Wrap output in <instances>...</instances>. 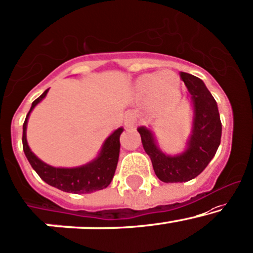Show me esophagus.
<instances>
[{
	"label": "esophagus",
	"instance_id": "esophagus-1",
	"mask_svg": "<svg viewBox=\"0 0 253 253\" xmlns=\"http://www.w3.org/2000/svg\"><path fill=\"white\" fill-rule=\"evenodd\" d=\"M135 121H137V119H135L134 114L131 113V112H127L125 114V119H124V124H125V127H126L127 129H133L135 127Z\"/></svg>",
	"mask_w": 253,
	"mask_h": 253
}]
</instances>
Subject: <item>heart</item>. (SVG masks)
<instances>
[{
    "label": "heart",
    "instance_id": "b5f03b06",
    "mask_svg": "<svg viewBox=\"0 0 253 253\" xmlns=\"http://www.w3.org/2000/svg\"><path fill=\"white\" fill-rule=\"evenodd\" d=\"M180 92V82L171 71L141 74L134 80L132 95L137 101L146 99L149 110L160 113L175 103Z\"/></svg>",
    "mask_w": 253,
    "mask_h": 253
}]
</instances>
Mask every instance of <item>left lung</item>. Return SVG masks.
Returning <instances> with one entry per match:
<instances>
[{
  "instance_id": "left-lung-1",
  "label": "left lung",
  "mask_w": 253,
  "mask_h": 253,
  "mask_svg": "<svg viewBox=\"0 0 253 253\" xmlns=\"http://www.w3.org/2000/svg\"><path fill=\"white\" fill-rule=\"evenodd\" d=\"M192 110L191 133L185 148L176 155H168L158 146L152 127L140 126L137 131L151 160L155 174L163 182H186L198 176L215 156L221 143L222 125L217 103L203 80L181 72Z\"/></svg>"
}]
</instances>
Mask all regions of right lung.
<instances>
[{
	"instance_id": "right-lung-1",
	"label": "right lung",
	"mask_w": 253,
	"mask_h": 253,
	"mask_svg": "<svg viewBox=\"0 0 253 253\" xmlns=\"http://www.w3.org/2000/svg\"><path fill=\"white\" fill-rule=\"evenodd\" d=\"M48 91L49 88L33 102L31 109L25 119L23 126V148L27 161L43 181L63 192L76 194L92 193L107 188L112 182L118 166L119 154H120V135L124 132V127H119L118 129L112 132V134L108 135L97 156L90 162L72 168L52 167L33 154L26 138L30 114L35 109L36 105L40 104L45 98Z\"/></svg>"
}]
</instances>
